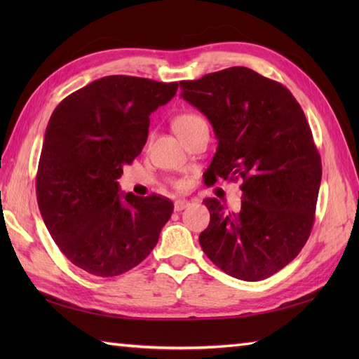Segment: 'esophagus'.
<instances>
[{
    "mask_svg": "<svg viewBox=\"0 0 359 359\" xmlns=\"http://www.w3.org/2000/svg\"><path fill=\"white\" fill-rule=\"evenodd\" d=\"M189 205V202L188 201H185V199H179V201H175L174 202V211H182V210H185L187 207Z\"/></svg>",
    "mask_w": 359,
    "mask_h": 359,
    "instance_id": "obj_1",
    "label": "esophagus"
}]
</instances>
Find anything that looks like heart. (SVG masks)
Masks as SVG:
<instances>
[{
  "label": "heart",
  "mask_w": 359,
  "mask_h": 359,
  "mask_svg": "<svg viewBox=\"0 0 359 359\" xmlns=\"http://www.w3.org/2000/svg\"><path fill=\"white\" fill-rule=\"evenodd\" d=\"M202 118L199 116H194V114H182V116H179L177 118L174 120V129L175 133H177L179 135L187 133L188 129H191L197 121H201ZM174 187L175 188H182L184 187V182L182 180H175L174 182Z\"/></svg>",
  "instance_id": "obj_1"
}]
</instances>
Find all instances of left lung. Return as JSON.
Segmentation results:
<instances>
[{"label":"left lung","mask_w":359,"mask_h":359,"mask_svg":"<svg viewBox=\"0 0 359 359\" xmlns=\"http://www.w3.org/2000/svg\"><path fill=\"white\" fill-rule=\"evenodd\" d=\"M180 89L217 137L207 184L242 180L239 212L203 201L211 217L201 247L233 278H270L299 255L315 222L323 166L304 111L285 86L243 66Z\"/></svg>","instance_id":"left-lung-1"}]
</instances>
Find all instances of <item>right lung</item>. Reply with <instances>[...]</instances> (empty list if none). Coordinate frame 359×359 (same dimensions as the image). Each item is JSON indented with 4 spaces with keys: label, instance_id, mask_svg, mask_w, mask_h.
Here are the masks:
<instances>
[{
    "label": "right lung",
    "instance_id": "right-lung-1",
    "mask_svg": "<svg viewBox=\"0 0 359 359\" xmlns=\"http://www.w3.org/2000/svg\"><path fill=\"white\" fill-rule=\"evenodd\" d=\"M179 83L109 75L67 95L46 128L36 201L62 253L94 276L134 269L156 247L174 205L120 193L117 179L148 139L149 116Z\"/></svg>",
    "mask_w": 359,
    "mask_h": 359
}]
</instances>
